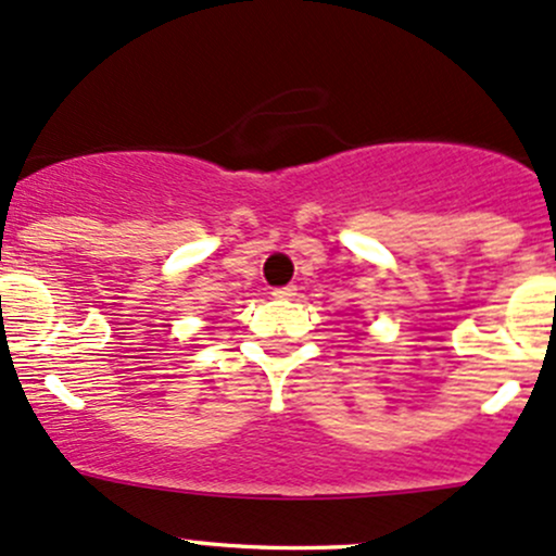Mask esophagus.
Segmentation results:
<instances>
[{
	"instance_id": "34e87169",
	"label": "esophagus",
	"mask_w": 556,
	"mask_h": 556,
	"mask_svg": "<svg viewBox=\"0 0 556 556\" xmlns=\"http://www.w3.org/2000/svg\"><path fill=\"white\" fill-rule=\"evenodd\" d=\"M274 298H293L295 295V285H285V288H274Z\"/></svg>"
}]
</instances>
